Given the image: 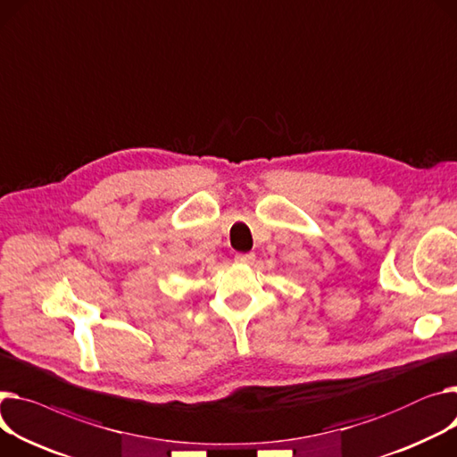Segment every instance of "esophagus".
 Returning <instances> with one entry per match:
<instances>
[{
    "label": "esophagus",
    "instance_id": "34e87169",
    "mask_svg": "<svg viewBox=\"0 0 457 457\" xmlns=\"http://www.w3.org/2000/svg\"><path fill=\"white\" fill-rule=\"evenodd\" d=\"M235 261L240 264H252L255 261V255L253 253H237Z\"/></svg>",
    "mask_w": 457,
    "mask_h": 457
}]
</instances>
